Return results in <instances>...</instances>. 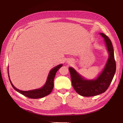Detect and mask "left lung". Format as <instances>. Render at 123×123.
<instances>
[{
	"label": "left lung",
	"instance_id": "1",
	"mask_svg": "<svg viewBox=\"0 0 123 123\" xmlns=\"http://www.w3.org/2000/svg\"><path fill=\"white\" fill-rule=\"evenodd\" d=\"M100 34L105 39L109 52V58L103 71L98 78L94 80H85L72 67L68 68L72 86L77 93L82 96L92 97L104 93L108 88L116 72V65L111 41L106 35Z\"/></svg>",
	"mask_w": 123,
	"mask_h": 123
}]
</instances>
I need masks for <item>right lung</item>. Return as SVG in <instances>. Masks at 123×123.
I'll list each match as a JSON object with an SVG mask.
<instances>
[{
    "label": "right lung",
    "mask_w": 123,
    "mask_h": 123,
    "mask_svg": "<svg viewBox=\"0 0 123 123\" xmlns=\"http://www.w3.org/2000/svg\"><path fill=\"white\" fill-rule=\"evenodd\" d=\"M62 64H60L57 66L54 67V68H52L51 70L48 75V77L46 84H45V85L43 87H41L40 89L31 90V91H21V90H19L16 89V87L12 85L10 79H9V81L11 82V84L12 87H13L16 91L18 92L19 93L21 94L24 95V96L31 99L41 98H43L48 96V95L51 92L54 87V80L55 75H56V72L58 71V70L62 66Z\"/></svg>",
    "instance_id": "obj_1"
}]
</instances>
